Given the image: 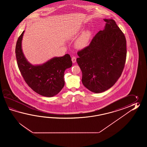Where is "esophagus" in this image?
<instances>
[{"label": "esophagus", "mask_w": 147, "mask_h": 147, "mask_svg": "<svg viewBox=\"0 0 147 147\" xmlns=\"http://www.w3.org/2000/svg\"><path fill=\"white\" fill-rule=\"evenodd\" d=\"M71 60H72V63H75L76 62V57H72V58H71Z\"/></svg>", "instance_id": "34e87169"}]
</instances>
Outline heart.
I'll return each instance as SVG.
<instances>
[{"mask_svg":"<svg viewBox=\"0 0 147 147\" xmlns=\"http://www.w3.org/2000/svg\"><path fill=\"white\" fill-rule=\"evenodd\" d=\"M92 37V32L89 30L84 31L76 41V46L79 49H83L87 47Z\"/></svg>","mask_w":147,"mask_h":147,"instance_id":"obj_1","label":"heart"}]
</instances>
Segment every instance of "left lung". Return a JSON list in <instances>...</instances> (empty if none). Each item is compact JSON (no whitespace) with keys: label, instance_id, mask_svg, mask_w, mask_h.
<instances>
[{"label":"left lung","instance_id":"left-lung-1","mask_svg":"<svg viewBox=\"0 0 147 147\" xmlns=\"http://www.w3.org/2000/svg\"><path fill=\"white\" fill-rule=\"evenodd\" d=\"M105 28L95 35L89 46L78 51L77 62L82 71V83L94 93L112 87L125 67L127 48L125 35L113 19H103Z\"/></svg>","mask_w":147,"mask_h":147}]
</instances>
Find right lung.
<instances>
[{
	"mask_svg": "<svg viewBox=\"0 0 147 147\" xmlns=\"http://www.w3.org/2000/svg\"><path fill=\"white\" fill-rule=\"evenodd\" d=\"M24 32L16 43L15 53L19 70L26 82L36 93L44 97H53L64 87V72L72 66L71 58L66 54L63 57H53L42 64H31L22 51Z\"/></svg>",
	"mask_w": 147,
	"mask_h": 147,
	"instance_id": "add662e5",
	"label": "right lung"
}]
</instances>
